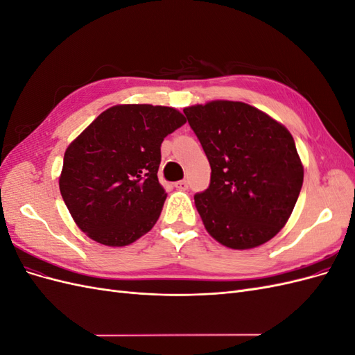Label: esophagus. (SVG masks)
Wrapping results in <instances>:
<instances>
[{
  "mask_svg": "<svg viewBox=\"0 0 355 355\" xmlns=\"http://www.w3.org/2000/svg\"><path fill=\"white\" fill-rule=\"evenodd\" d=\"M175 188L179 189V191H185V189H188V182H187V180L175 182Z\"/></svg>",
  "mask_w": 355,
  "mask_h": 355,
  "instance_id": "1",
  "label": "esophagus"
}]
</instances>
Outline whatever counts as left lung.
Wrapping results in <instances>:
<instances>
[{"instance_id": "left-lung-1", "label": "left lung", "mask_w": 355, "mask_h": 355, "mask_svg": "<svg viewBox=\"0 0 355 355\" xmlns=\"http://www.w3.org/2000/svg\"><path fill=\"white\" fill-rule=\"evenodd\" d=\"M207 155L210 185L194 196L204 227L235 250L270 241L297 201L304 167L284 125L243 102L184 110Z\"/></svg>"}]
</instances>
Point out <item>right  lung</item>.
Returning a JSON list of instances; mask_svg holds the SVG:
<instances>
[{
    "mask_svg": "<svg viewBox=\"0 0 355 355\" xmlns=\"http://www.w3.org/2000/svg\"><path fill=\"white\" fill-rule=\"evenodd\" d=\"M187 123L168 106L116 105L68 146L59 188L78 228L111 247L151 231L166 201L161 144Z\"/></svg>",
    "mask_w": 355,
    "mask_h": 355,
    "instance_id": "obj_1",
    "label": "right lung"
}]
</instances>
